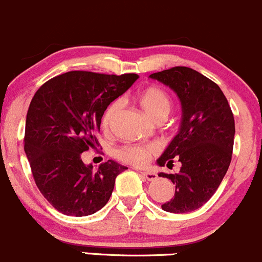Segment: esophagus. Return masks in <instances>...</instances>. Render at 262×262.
<instances>
[{"label": "esophagus", "instance_id": "obj_1", "mask_svg": "<svg viewBox=\"0 0 262 262\" xmlns=\"http://www.w3.org/2000/svg\"><path fill=\"white\" fill-rule=\"evenodd\" d=\"M141 176L145 178V180H147V181H155L158 178L157 174H155V173H152V172H141Z\"/></svg>", "mask_w": 262, "mask_h": 262}]
</instances>
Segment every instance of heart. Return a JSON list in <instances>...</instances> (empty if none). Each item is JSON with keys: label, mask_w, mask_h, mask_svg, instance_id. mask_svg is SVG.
I'll list each match as a JSON object with an SVG mask.
<instances>
[{"label": "heart", "mask_w": 262, "mask_h": 262, "mask_svg": "<svg viewBox=\"0 0 262 262\" xmlns=\"http://www.w3.org/2000/svg\"><path fill=\"white\" fill-rule=\"evenodd\" d=\"M139 100L141 107L145 112L152 118H157L158 116L168 115L170 110V98L167 93L158 86H147L140 93ZM121 102L115 100L111 103L104 110L102 116V127L103 130H108L115 118L116 113L120 110ZM159 147L157 144H126L123 146L118 147L115 151V155L121 162L128 163V164L141 167L149 163V160L158 154Z\"/></svg>", "instance_id": "b5f03b06"}]
</instances>
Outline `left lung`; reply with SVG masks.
Listing matches in <instances>:
<instances>
[{
	"label": "left lung",
	"mask_w": 262,
	"mask_h": 262,
	"mask_svg": "<svg viewBox=\"0 0 262 262\" xmlns=\"http://www.w3.org/2000/svg\"><path fill=\"white\" fill-rule=\"evenodd\" d=\"M177 93L182 104V122L177 136L162 157L160 167L178 173H159L176 185L174 198L163 204L169 213H190L201 208L218 190L232 160L234 117L222 89L196 70L176 66L150 75Z\"/></svg>",
	"instance_id": "1"
}]
</instances>
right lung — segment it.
Wrapping results in <instances>:
<instances>
[{
    "label": "right lung",
    "mask_w": 262,
    "mask_h": 262,
    "mask_svg": "<svg viewBox=\"0 0 262 262\" xmlns=\"http://www.w3.org/2000/svg\"><path fill=\"white\" fill-rule=\"evenodd\" d=\"M136 74L69 71L37 90L25 122L24 150L35 185L56 210L86 216L110 200L116 177L127 169L108 160L97 170L81 152L99 146L105 108L137 80Z\"/></svg>",
    "instance_id": "right-lung-1"
}]
</instances>
